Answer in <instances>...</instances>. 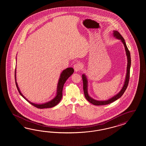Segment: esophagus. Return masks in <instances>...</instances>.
<instances>
[{
	"instance_id": "34e87169",
	"label": "esophagus",
	"mask_w": 146,
	"mask_h": 146,
	"mask_svg": "<svg viewBox=\"0 0 146 146\" xmlns=\"http://www.w3.org/2000/svg\"><path fill=\"white\" fill-rule=\"evenodd\" d=\"M74 69L75 70V72H78L80 71L81 69L82 68V64L81 62H77L76 64H75L73 66Z\"/></svg>"
}]
</instances>
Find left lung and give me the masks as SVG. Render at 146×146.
I'll return each instance as SVG.
<instances>
[{
	"label": "left lung",
	"mask_w": 146,
	"mask_h": 146,
	"mask_svg": "<svg viewBox=\"0 0 146 146\" xmlns=\"http://www.w3.org/2000/svg\"><path fill=\"white\" fill-rule=\"evenodd\" d=\"M113 34V36L115 37V38L121 40V41L124 44L125 49V51H126V56H127V73H126V75L125 81V82H124V86H123L122 89H121V90L120 91L119 93L117 94L116 95H115V96L112 97L111 98L107 100V101H97V100H95L92 98H91L89 96L88 94V90H87V89H87L88 80H87V79L86 75L84 74H82V78L83 84H84L83 88H84V96L88 102H90L92 104H93L94 105H95V106L106 105V104H109L111 103L114 102L115 101H116L120 97H121V96L123 95V94L125 92L126 89L128 86V82H129V80L130 67H131V59L130 52H129V51L128 50V48L127 47V45H126V43L125 42L124 38L122 37V36L120 35L118 31H114Z\"/></svg>",
	"instance_id": "8db88e82"
}]
</instances>
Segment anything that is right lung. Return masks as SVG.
<instances>
[{"mask_svg": "<svg viewBox=\"0 0 146 146\" xmlns=\"http://www.w3.org/2000/svg\"><path fill=\"white\" fill-rule=\"evenodd\" d=\"M74 72V70L73 68L72 67H69L67 68L66 69L64 70V71L62 72L60 76V78L58 81V83L57 86V95L56 96V97L53 98V100H52L51 101L45 103L44 104H37L33 103L32 102H30L29 101H28L26 97H25L23 95H22L20 89L18 87V84L17 82V80H16V68L15 70V84L17 86V87L18 89V92L20 93V94L23 97L27 102H29L30 104H31V105H33V106H35L36 108H38V109H44V108H52L53 106H56V105H57L62 100V89L64 84L65 83L67 79L71 76Z\"/></svg>", "mask_w": 146, "mask_h": 146, "instance_id": "obj_1", "label": "right lung"}]
</instances>
